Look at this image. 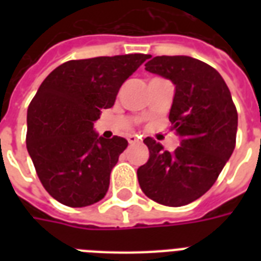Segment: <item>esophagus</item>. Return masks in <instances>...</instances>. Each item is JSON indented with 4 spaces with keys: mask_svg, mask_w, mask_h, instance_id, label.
Wrapping results in <instances>:
<instances>
[{
    "mask_svg": "<svg viewBox=\"0 0 261 261\" xmlns=\"http://www.w3.org/2000/svg\"><path fill=\"white\" fill-rule=\"evenodd\" d=\"M127 139H128V143H130V145H135V143L141 142V139H139L138 137H135V135H130Z\"/></svg>",
    "mask_w": 261,
    "mask_h": 261,
    "instance_id": "obj_1",
    "label": "esophagus"
}]
</instances>
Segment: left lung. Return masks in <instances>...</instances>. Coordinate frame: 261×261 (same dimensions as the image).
<instances>
[{
  "label": "left lung",
  "instance_id": "left-lung-1",
  "mask_svg": "<svg viewBox=\"0 0 261 261\" xmlns=\"http://www.w3.org/2000/svg\"><path fill=\"white\" fill-rule=\"evenodd\" d=\"M145 70L171 80L176 87L169 120L180 146L169 153L154 139H145L150 155L137 172L139 186L160 204L184 206L210 190L230 159L237 110L221 74L199 59L154 57Z\"/></svg>",
  "mask_w": 261,
  "mask_h": 261
}]
</instances>
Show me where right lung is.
<instances>
[{
	"instance_id": "obj_1",
	"label": "right lung",
	"mask_w": 261,
	"mask_h": 261,
	"mask_svg": "<svg viewBox=\"0 0 261 261\" xmlns=\"http://www.w3.org/2000/svg\"><path fill=\"white\" fill-rule=\"evenodd\" d=\"M147 58L127 54L69 61L39 87L27 112V149L55 200L85 207L106 196L111 171L128 142L116 135L98 137L94 122Z\"/></svg>"
}]
</instances>
